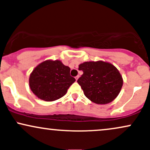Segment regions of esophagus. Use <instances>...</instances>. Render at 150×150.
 Here are the masks:
<instances>
[{
  "mask_svg": "<svg viewBox=\"0 0 150 150\" xmlns=\"http://www.w3.org/2000/svg\"><path fill=\"white\" fill-rule=\"evenodd\" d=\"M79 77H80V76H79V75H77V76H76V77H75V80H78Z\"/></svg>",
  "mask_w": 150,
  "mask_h": 150,
  "instance_id": "1",
  "label": "esophagus"
}]
</instances>
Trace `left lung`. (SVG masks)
<instances>
[{"label": "left lung", "mask_w": 150, "mask_h": 150, "mask_svg": "<svg viewBox=\"0 0 150 150\" xmlns=\"http://www.w3.org/2000/svg\"><path fill=\"white\" fill-rule=\"evenodd\" d=\"M79 70L83 74L77 80L84 94L97 104L111 102L118 95L123 86V78L114 65L104 61L81 63Z\"/></svg>", "instance_id": "8db88e82"}]
</instances>
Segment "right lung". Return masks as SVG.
<instances>
[{"label": "right lung", "instance_id": "1", "mask_svg": "<svg viewBox=\"0 0 150 150\" xmlns=\"http://www.w3.org/2000/svg\"><path fill=\"white\" fill-rule=\"evenodd\" d=\"M70 68L61 61L47 60L39 64L30 74L29 83L32 92L46 101L60 99L75 81L70 75Z\"/></svg>", "mask_w": 150, "mask_h": 150}]
</instances>
